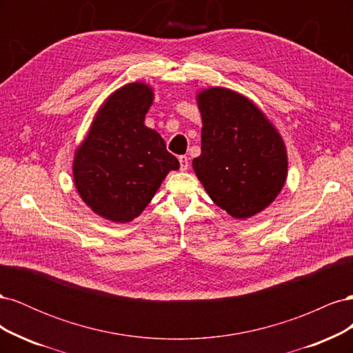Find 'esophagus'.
Instances as JSON below:
<instances>
[{"mask_svg":"<svg viewBox=\"0 0 353 353\" xmlns=\"http://www.w3.org/2000/svg\"><path fill=\"white\" fill-rule=\"evenodd\" d=\"M178 160H179V169H181V170H187L188 166H190L188 157H187V156H179Z\"/></svg>","mask_w":353,"mask_h":353,"instance_id":"obj_1","label":"esophagus"}]
</instances>
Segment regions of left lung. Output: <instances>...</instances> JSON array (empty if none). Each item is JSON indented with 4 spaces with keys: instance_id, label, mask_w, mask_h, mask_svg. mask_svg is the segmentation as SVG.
<instances>
[{
    "instance_id": "left-lung-1",
    "label": "left lung",
    "mask_w": 353,
    "mask_h": 353,
    "mask_svg": "<svg viewBox=\"0 0 353 353\" xmlns=\"http://www.w3.org/2000/svg\"><path fill=\"white\" fill-rule=\"evenodd\" d=\"M201 154L193 169L209 197L228 215L250 218L268 208L287 178L283 138L244 95L227 88L203 90Z\"/></svg>"
}]
</instances>
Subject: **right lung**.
I'll return each mask as SVG.
<instances>
[{"label":"right lung","instance_id":"obj_1","mask_svg":"<svg viewBox=\"0 0 353 353\" xmlns=\"http://www.w3.org/2000/svg\"><path fill=\"white\" fill-rule=\"evenodd\" d=\"M153 90L128 83L104 101L74 153L73 179L97 215L130 222L145 209L169 170L179 168L163 138L144 125Z\"/></svg>","mask_w":353,"mask_h":353}]
</instances>
